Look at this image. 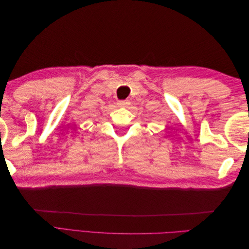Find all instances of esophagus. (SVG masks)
<instances>
[{"label":"esophagus","mask_w":249,"mask_h":249,"mask_svg":"<svg viewBox=\"0 0 249 249\" xmlns=\"http://www.w3.org/2000/svg\"><path fill=\"white\" fill-rule=\"evenodd\" d=\"M117 105L119 107H124V108H126L127 106H130V102L129 101H119L117 103Z\"/></svg>","instance_id":"esophagus-1"}]
</instances>
